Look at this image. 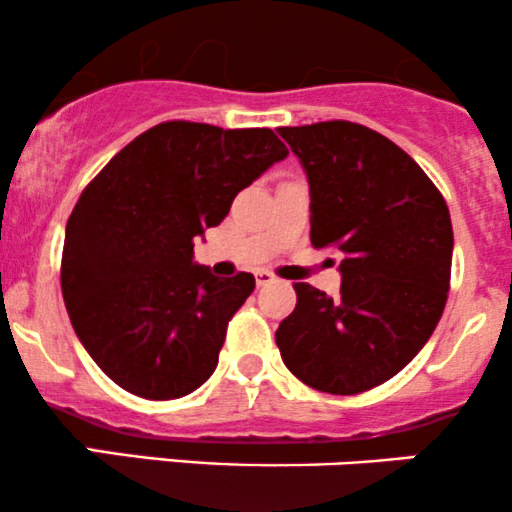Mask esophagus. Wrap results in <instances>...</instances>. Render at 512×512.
Returning a JSON list of instances; mask_svg holds the SVG:
<instances>
[{
	"label": "esophagus",
	"mask_w": 512,
	"mask_h": 512,
	"mask_svg": "<svg viewBox=\"0 0 512 512\" xmlns=\"http://www.w3.org/2000/svg\"><path fill=\"white\" fill-rule=\"evenodd\" d=\"M255 279H257V286H269L274 284L276 276L272 272H267V269H260V272H255Z\"/></svg>",
	"instance_id": "34e87169"
}]
</instances>
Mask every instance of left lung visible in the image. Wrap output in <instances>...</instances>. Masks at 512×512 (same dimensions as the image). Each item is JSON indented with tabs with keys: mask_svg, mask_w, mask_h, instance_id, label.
<instances>
[{
	"mask_svg": "<svg viewBox=\"0 0 512 512\" xmlns=\"http://www.w3.org/2000/svg\"><path fill=\"white\" fill-rule=\"evenodd\" d=\"M310 182V243L342 255L337 298L298 281L276 346L301 383L358 395L387 383L436 330L450 291L443 195L395 142L356 122L279 127Z\"/></svg>",
	"mask_w": 512,
	"mask_h": 512,
	"instance_id": "8db88e82",
	"label": "left lung"
}]
</instances>
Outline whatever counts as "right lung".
Returning <instances> with one entry per match:
<instances>
[{
    "label": "right lung",
    "instance_id": "obj_1",
    "mask_svg": "<svg viewBox=\"0 0 512 512\" xmlns=\"http://www.w3.org/2000/svg\"><path fill=\"white\" fill-rule=\"evenodd\" d=\"M289 149L267 127L173 120L146 129L81 192L62 296L88 356L122 390L178 399L207 383L255 276L192 264L195 238Z\"/></svg>",
    "mask_w": 512,
    "mask_h": 512
}]
</instances>
